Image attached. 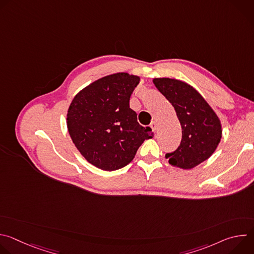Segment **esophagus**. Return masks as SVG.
Wrapping results in <instances>:
<instances>
[{
  "label": "esophagus",
  "mask_w": 254,
  "mask_h": 254,
  "mask_svg": "<svg viewBox=\"0 0 254 254\" xmlns=\"http://www.w3.org/2000/svg\"><path fill=\"white\" fill-rule=\"evenodd\" d=\"M151 127H152V129H153L154 131H157V129H158V123H157V122H153V123L151 124Z\"/></svg>",
  "instance_id": "esophagus-1"
}]
</instances>
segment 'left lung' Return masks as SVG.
I'll return each instance as SVG.
<instances>
[{"instance_id": "left-lung-1", "label": "left lung", "mask_w": 254, "mask_h": 254, "mask_svg": "<svg viewBox=\"0 0 254 254\" xmlns=\"http://www.w3.org/2000/svg\"><path fill=\"white\" fill-rule=\"evenodd\" d=\"M153 82L174 106L182 127L180 147L166 158L176 168H195L218 147L222 136L221 122L204 97L187 82L167 77L154 78Z\"/></svg>"}]
</instances>
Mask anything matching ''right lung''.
Wrapping results in <instances>:
<instances>
[{
	"label": "right lung",
	"mask_w": 254,
	"mask_h": 254,
	"mask_svg": "<svg viewBox=\"0 0 254 254\" xmlns=\"http://www.w3.org/2000/svg\"><path fill=\"white\" fill-rule=\"evenodd\" d=\"M139 77L119 72L103 76L72 99L67 112L70 137L84 159L103 171H116L129 164L151 127L137 123L129 97Z\"/></svg>",
	"instance_id": "obj_1"
}]
</instances>
